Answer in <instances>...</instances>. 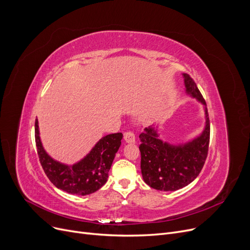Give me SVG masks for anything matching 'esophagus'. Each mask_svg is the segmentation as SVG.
<instances>
[{
	"label": "esophagus",
	"instance_id": "1",
	"mask_svg": "<svg viewBox=\"0 0 250 250\" xmlns=\"http://www.w3.org/2000/svg\"><path fill=\"white\" fill-rule=\"evenodd\" d=\"M124 139L127 144H133V142H135V135L133 132L128 131L124 134Z\"/></svg>",
	"mask_w": 250,
	"mask_h": 250
}]
</instances>
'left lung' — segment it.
<instances>
[{
  "instance_id": "left-lung-1",
  "label": "left lung",
  "mask_w": 250,
  "mask_h": 250,
  "mask_svg": "<svg viewBox=\"0 0 250 250\" xmlns=\"http://www.w3.org/2000/svg\"><path fill=\"white\" fill-rule=\"evenodd\" d=\"M185 92L204 104L206 124L198 136L185 144L172 145L160 138L158 126L140 133V168L144 181L161 191H175L191 183L203 169L208 150L209 119L206 102L195 82L183 73Z\"/></svg>"
}]
</instances>
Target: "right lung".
Returning a JSON list of instances; mask_svg holds the SVG:
<instances>
[{
  "label": "right lung",
  "instance_id": "1",
  "mask_svg": "<svg viewBox=\"0 0 250 250\" xmlns=\"http://www.w3.org/2000/svg\"><path fill=\"white\" fill-rule=\"evenodd\" d=\"M34 129L41 165L57 188L70 194L83 196L96 192L105 184L116 152L121 146L122 133L102 137L84 158L73 165H66L54 160L44 150L40 137L38 119Z\"/></svg>",
  "mask_w": 250,
  "mask_h": 250
}]
</instances>
